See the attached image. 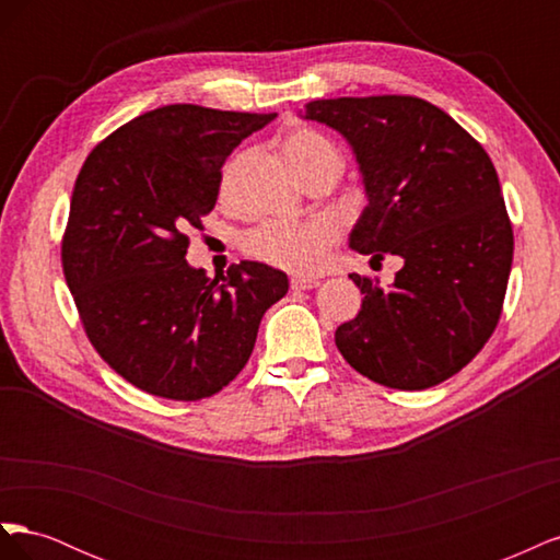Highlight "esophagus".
I'll return each instance as SVG.
<instances>
[{"mask_svg": "<svg viewBox=\"0 0 560 560\" xmlns=\"http://www.w3.org/2000/svg\"><path fill=\"white\" fill-rule=\"evenodd\" d=\"M315 287H319V280H317V278H306V276H294V278H292V290H294V292L315 290Z\"/></svg>", "mask_w": 560, "mask_h": 560, "instance_id": "1", "label": "esophagus"}]
</instances>
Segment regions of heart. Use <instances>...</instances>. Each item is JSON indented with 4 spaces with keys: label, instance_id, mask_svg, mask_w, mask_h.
Wrapping results in <instances>:
<instances>
[{
    "label": "heart",
    "instance_id": "1",
    "mask_svg": "<svg viewBox=\"0 0 560 560\" xmlns=\"http://www.w3.org/2000/svg\"><path fill=\"white\" fill-rule=\"evenodd\" d=\"M284 154L301 177L322 163H343L336 144L313 128H294L287 135ZM231 177L233 165H226L222 191H229ZM334 241L336 226L329 219H306V222H278L276 219L247 233L245 249L252 257L292 270V273H311L325 261Z\"/></svg>",
    "mask_w": 560,
    "mask_h": 560
}]
</instances>
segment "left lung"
I'll list each match as a JSON object with an SVG mask.
<instances>
[{"mask_svg":"<svg viewBox=\"0 0 560 560\" xmlns=\"http://www.w3.org/2000/svg\"><path fill=\"white\" fill-rule=\"evenodd\" d=\"M301 116L341 132L358 159L366 208L350 247L404 261L389 290L350 276L362 311L336 329V348L374 383L439 385L477 358L502 313L514 233L493 161L413 95L313 100Z\"/></svg>","mask_w":560,"mask_h":560,"instance_id":"left-lung-1","label":"left lung"}]
</instances>
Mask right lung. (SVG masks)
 <instances>
[{
	"mask_svg": "<svg viewBox=\"0 0 560 560\" xmlns=\"http://www.w3.org/2000/svg\"><path fill=\"white\" fill-rule=\"evenodd\" d=\"M276 114L198 105L151 109L100 142L77 177L62 270L89 341L149 395L198 401L247 364L264 313L290 280L259 261L210 280L186 261L222 165Z\"/></svg>",
	"mask_w": 560,
	"mask_h": 560,
	"instance_id": "add662e5",
	"label": "right lung"
}]
</instances>
